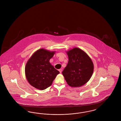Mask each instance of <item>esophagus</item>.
Listing matches in <instances>:
<instances>
[{
  "label": "esophagus",
  "instance_id": "obj_1",
  "mask_svg": "<svg viewBox=\"0 0 121 121\" xmlns=\"http://www.w3.org/2000/svg\"><path fill=\"white\" fill-rule=\"evenodd\" d=\"M58 71H59V72H60V73H62V69H59Z\"/></svg>",
  "mask_w": 121,
  "mask_h": 121
}]
</instances>
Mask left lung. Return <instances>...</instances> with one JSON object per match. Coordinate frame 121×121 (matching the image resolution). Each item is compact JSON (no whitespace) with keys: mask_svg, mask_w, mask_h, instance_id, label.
Masks as SVG:
<instances>
[{"mask_svg":"<svg viewBox=\"0 0 121 121\" xmlns=\"http://www.w3.org/2000/svg\"><path fill=\"white\" fill-rule=\"evenodd\" d=\"M69 61L62 72L67 83L71 87H79L91 78L94 65L91 58L83 50L75 47L66 51Z\"/></svg>","mask_w":121,"mask_h":121,"instance_id":"1","label":"left lung"}]
</instances>
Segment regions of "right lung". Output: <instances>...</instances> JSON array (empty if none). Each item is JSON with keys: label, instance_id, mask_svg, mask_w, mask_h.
I'll return each instance as SVG.
<instances>
[{"label": "right lung", "instance_id": "right-lung-1", "mask_svg": "<svg viewBox=\"0 0 121 121\" xmlns=\"http://www.w3.org/2000/svg\"><path fill=\"white\" fill-rule=\"evenodd\" d=\"M55 51L40 49L35 51L26 64L25 75L29 83L39 90H45L52 84L59 73L50 62Z\"/></svg>", "mask_w": 121, "mask_h": 121}]
</instances>
